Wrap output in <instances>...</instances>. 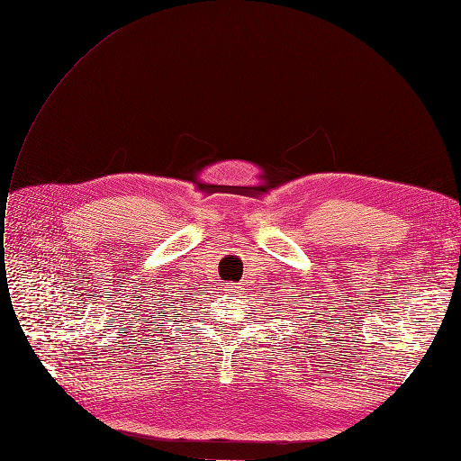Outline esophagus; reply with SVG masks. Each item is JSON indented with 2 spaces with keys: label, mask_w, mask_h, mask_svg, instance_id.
I'll return each instance as SVG.
<instances>
[{
  "label": "esophagus",
  "mask_w": 461,
  "mask_h": 461,
  "mask_svg": "<svg viewBox=\"0 0 461 461\" xmlns=\"http://www.w3.org/2000/svg\"><path fill=\"white\" fill-rule=\"evenodd\" d=\"M226 291H228L230 294H237V293H241V286H237V285H233V283H231V285H228V286H226Z\"/></svg>",
  "instance_id": "obj_1"
}]
</instances>
